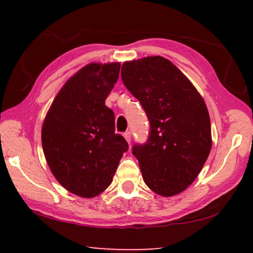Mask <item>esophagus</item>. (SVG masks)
Wrapping results in <instances>:
<instances>
[{"label": "esophagus", "instance_id": "esophagus-1", "mask_svg": "<svg viewBox=\"0 0 253 253\" xmlns=\"http://www.w3.org/2000/svg\"><path fill=\"white\" fill-rule=\"evenodd\" d=\"M124 137H125V139L127 140V143L130 144V140H131V134H130V131L124 132Z\"/></svg>", "mask_w": 253, "mask_h": 253}]
</instances>
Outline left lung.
<instances>
[{"mask_svg": "<svg viewBox=\"0 0 253 253\" xmlns=\"http://www.w3.org/2000/svg\"><path fill=\"white\" fill-rule=\"evenodd\" d=\"M122 79L151 124L148 142L132 147L145 184L162 196L182 193L198 177L212 147L202 96L177 67L160 55L124 62Z\"/></svg>", "mask_w": 253, "mask_h": 253, "instance_id": "8db88e82", "label": "left lung"}]
</instances>
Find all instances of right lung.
Listing matches in <instances>:
<instances>
[{"mask_svg": "<svg viewBox=\"0 0 253 253\" xmlns=\"http://www.w3.org/2000/svg\"><path fill=\"white\" fill-rule=\"evenodd\" d=\"M121 63H89L67 80L42 124V148L53 176L71 193L91 199L108 187L128 144L115 132L106 98Z\"/></svg>", "mask_w": 253, "mask_h": 253, "instance_id": "obj_1", "label": "right lung"}]
</instances>
